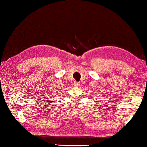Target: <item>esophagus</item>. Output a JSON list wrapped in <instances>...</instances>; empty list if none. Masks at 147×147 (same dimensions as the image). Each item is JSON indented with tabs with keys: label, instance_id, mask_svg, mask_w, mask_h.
I'll return each instance as SVG.
<instances>
[{
	"label": "esophagus",
	"instance_id": "34e87169",
	"mask_svg": "<svg viewBox=\"0 0 147 147\" xmlns=\"http://www.w3.org/2000/svg\"><path fill=\"white\" fill-rule=\"evenodd\" d=\"M74 86L75 87H76V88L79 87V82H74Z\"/></svg>",
	"mask_w": 147,
	"mask_h": 147
}]
</instances>
